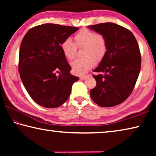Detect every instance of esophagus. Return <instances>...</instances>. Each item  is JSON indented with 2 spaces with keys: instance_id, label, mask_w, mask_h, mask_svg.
I'll use <instances>...</instances> for the list:
<instances>
[{
  "instance_id": "obj_1",
  "label": "esophagus",
  "mask_w": 156,
  "mask_h": 156,
  "mask_svg": "<svg viewBox=\"0 0 156 156\" xmlns=\"http://www.w3.org/2000/svg\"><path fill=\"white\" fill-rule=\"evenodd\" d=\"M88 77V76H80V80H85V79Z\"/></svg>"
}]
</instances>
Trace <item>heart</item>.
<instances>
[{"mask_svg": "<svg viewBox=\"0 0 156 156\" xmlns=\"http://www.w3.org/2000/svg\"><path fill=\"white\" fill-rule=\"evenodd\" d=\"M75 44L70 38H66L60 44V49L66 58H74L78 48L83 47L81 58L71 63L72 72L76 75H83L94 67L95 62H100L107 52V41L104 35L96 34L88 29H82L74 36Z\"/></svg>", "mask_w": 156, "mask_h": 156, "instance_id": "b5f03b06", "label": "heart"}]
</instances>
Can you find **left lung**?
Listing matches in <instances>:
<instances>
[{
  "label": "left lung",
  "instance_id": "obj_1",
  "mask_svg": "<svg viewBox=\"0 0 156 156\" xmlns=\"http://www.w3.org/2000/svg\"><path fill=\"white\" fill-rule=\"evenodd\" d=\"M88 28L104 35L108 46L105 58L94 70L96 86L90 91L91 98L100 107L115 106L130 96L138 80L141 67L138 42L131 31L113 23Z\"/></svg>",
  "mask_w": 156,
  "mask_h": 156
}]
</instances>
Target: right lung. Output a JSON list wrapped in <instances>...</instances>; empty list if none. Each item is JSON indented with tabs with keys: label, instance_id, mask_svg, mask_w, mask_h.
I'll return each instance as SVG.
<instances>
[{
	"label": "right lung",
	"instance_id": "obj_1",
	"mask_svg": "<svg viewBox=\"0 0 156 156\" xmlns=\"http://www.w3.org/2000/svg\"><path fill=\"white\" fill-rule=\"evenodd\" d=\"M78 27L46 24L30 29L21 42L18 72L23 85L34 101L46 108L58 107L67 101L73 84L72 75L60 49L62 41Z\"/></svg>",
	"mask_w": 156,
	"mask_h": 156
}]
</instances>
